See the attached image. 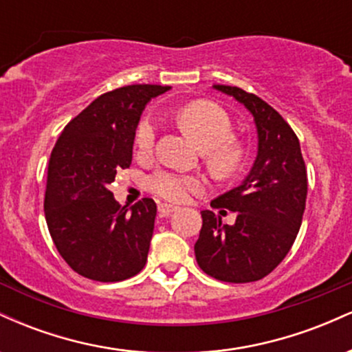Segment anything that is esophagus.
Instances as JSON below:
<instances>
[{
	"instance_id": "34e87169",
	"label": "esophagus",
	"mask_w": 352,
	"mask_h": 352,
	"mask_svg": "<svg viewBox=\"0 0 352 352\" xmlns=\"http://www.w3.org/2000/svg\"><path fill=\"white\" fill-rule=\"evenodd\" d=\"M177 208H179V207H175V205L160 204V205H159V215H160V217H168V215H170V213L177 212Z\"/></svg>"
}]
</instances>
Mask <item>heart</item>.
<instances>
[{"label":"heart","instance_id":"heart-1","mask_svg":"<svg viewBox=\"0 0 352 352\" xmlns=\"http://www.w3.org/2000/svg\"><path fill=\"white\" fill-rule=\"evenodd\" d=\"M177 122L201 147L205 164L218 179H232L241 172L246 162V147L232 135L233 124L227 112L207 100H193L177 111ZM157 124L145 116L134 131V148L139 157H151L155 147ZM148 192L170 201L185 200L190 193L204 188V179L193 173L157 170L148 177Z\"/></svg>","mask_w":352,"mask_h":352}]
</instances>
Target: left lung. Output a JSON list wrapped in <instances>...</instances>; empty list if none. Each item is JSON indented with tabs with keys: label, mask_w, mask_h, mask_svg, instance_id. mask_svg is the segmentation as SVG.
Listing matches in <instances>:
<instances>
[{
	"label": "left lung",
	"mask_w": 352,
	"mask_h": 352,
	"mask_svg": "<svg viewBox=\"0 0 352 352\" xmlns=\"http://www.w3.org/2000/svg\"><path fill=\"white\" fill-rule=\"evenodd\" d=\"M215 89L253 114L258 155L243 184L212 201L213 208L236 212L235 225H221L212 210L201 212L195 258L215 280L252 283L272 273L292 250L306 208L308 173L300 140L280 112L240 87Z\"/></svg>",
	"instance_id": "8db88e82"
}]
</instances>
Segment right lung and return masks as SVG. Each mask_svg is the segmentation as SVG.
Returning <instances> with one entry per match:
<instances>
[{
    "instance_id": "1",
    "label": "right lung",
    "mask_w": 352,
    "mask_h": 352,
    "mask_svg": "<svg viewBox=\"0 0 352 352\" xmlns=\"http://www.w3.org/2000/svg\"><path fill=\"white\" fill-rule=\"evenodd\" d=\"M170 87L134 84L99 96L67 122L47 164L44 215L60 256L80 276L116 283L145 266L157 207H122L111 184L132 162L140 112Z\"/></svg>"
}]
</instances>
